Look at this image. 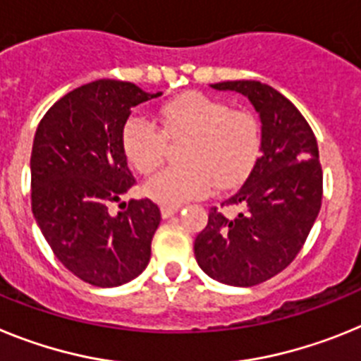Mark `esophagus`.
<instances>
[{"label":"esophagus","instance_id":"obj_1","mask_svg":"<svg viewBox=\"0 0 361 361\" xmlns=\"http://www.w3.org/2000/svg\"><path fill=\"white\" fill-rule=\"evenodd\" d=\"M178 211H180V207H178V205H163L161 207V216H163V218H171V216L176 214Z\"/></svg>","mask_w":361,"mask_h":361}]
</instances>
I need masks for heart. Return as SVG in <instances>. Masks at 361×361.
<instances>
[{"label":"heart","mask_w":361,"mask_h":361,"mask_svg":"<svg viewBox=\"0 0 361 361\" xmlns=\"http://www.w3.org/2000/svg\"><path fill=\"white\" fill-rule=\"evenodd\" d=\"M161 130L145 118H128L121 133L125 156L149 176L165 159V140L187 136L180 152L183 165L159 172L145 192L161 205H180L211 192L231 189L255 169L262 149V128L250 112L202 92H185L159 106Z\"/></svg>","instance_id":"1"}]
</instances>
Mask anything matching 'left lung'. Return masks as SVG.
Wrapping results in <instances>:
<instances>
[{
  "label": "left lung",
  "mask_w": 361,
  "mask_h": 361,
  "mask_svg": "<svg viewBox=\"0 0 361 361\" xmlns=\"http://www.w3.org/2000/svg\"><path fill=\"white\" fill-rule=\"evenodd\" d=\"M211 87L249 98L262 121V156L241 189L221 203L245 211L227 218L212 207L194 256L212 280L252 287L296 258L318 218L324 192L318 143L300 111L272 87L252 80Z\"/></svg>",
  "instance_id": "left-lung-1"
}]
</instances>
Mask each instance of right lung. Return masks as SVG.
I'll return each mask as SVG.
<instances>
[{
    "label": "right lung",
    "mask_w": 361,
    "mask_h": 361,
    "mask_svg": "<svg viewBox=\"0 0 361 361\" xmlns=\"http://www.w3.org/2000/svg\"><path fill=\"white\" fill-rule=\"evenodd\" d=\"M161 96L134 83L96 80L50 106L30 156L32 212L56 258L96 287H118L142 274L161 221L156 203L114 202L133 187L121 133L130 109Z\"/></svg>",
    "instance_id": "right-lung-1"
}]
</instances>
